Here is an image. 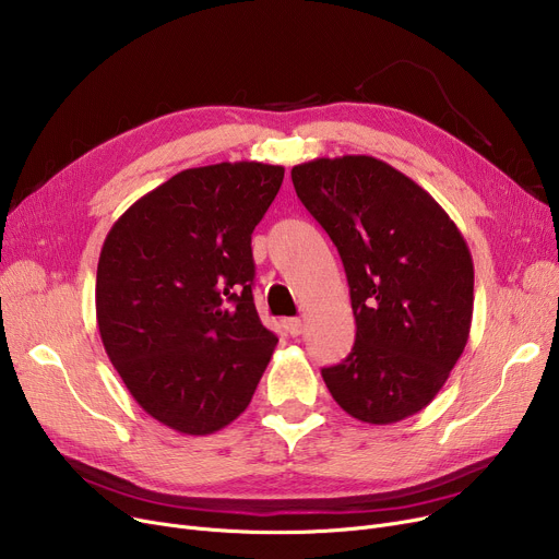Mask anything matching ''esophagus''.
Listing matches in <instances>:
<instances>
[{
  "label": "esophagus",
  "mask_w": 559,
  "mask_h": 559,
  "mask_svg": "<svg viewBox=\"0 0 559 559\" xmlns=\"http://www.w3.org/2000/svg\"><path fill=\"white\" fill-rule=\"evenodd\" d=\"M285 329H287V333H289L292 337H299V335L304 333V321H301L299 317L287 319V321H285Z\"/></svg>",
  "instance_id": "esophagus-1"
}]
</instances>
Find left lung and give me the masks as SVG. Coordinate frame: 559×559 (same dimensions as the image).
<instances>
[{
    "instance_id": "obj_1",
    "label": "left lung",
    "mask_w": 559,
    "mask_h": 559,
    "mask_svg": "<svg viewBox=\"0 0 559 559\" xmlns=\"http://www.w3.org/2000/svg\"><path fill=\"white\" fill-rule=\"evenodd\" d=\"M308 213L340 251L356 342L321 376L365 424H396L444 388L468 340L474 260L462 233L421 186L373 156L292 167Z\"/></svg>"
}]
</instances>
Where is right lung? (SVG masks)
Returning <instances> with one entry per match:
<instances>
[{
	"label": "right lung",
	"mask_w": 559,
	"mask_h": 559,
	"mask_svg": "<svg viewBox=\"0 0 559 559\" xmlns=\"http://www.w3.org/2000/svg\"><path fill=\"white\" fill-rule=\"evenodd\" d=\"M285 169L217 163L183 169L108 230L97 264V326L146 415L183 435L238 419L278 337L253 304L251 233Z\"/></svg>",
	"instance_id": "obj_1"
}]
</instances>
